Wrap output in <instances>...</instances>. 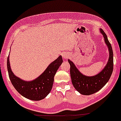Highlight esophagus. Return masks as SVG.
Segmentation results:
<instances>
[{
    "label": "esophagus",
    "mask_w": 121,
    "mask_h": 121,
    "mask_svg": "<svg viewBox=\"0 0 121 121\" xmlns=\"http://www.w3.org/2000/svg\"><path fill=\"white\" fill-rule=\"evenodd\" d=\"M61 55H62L63 58L64 59V60H67L69 58V56H70V55L68 53H63Z\"/></svg>",
    "instance_id": "1"
}]
</instances>
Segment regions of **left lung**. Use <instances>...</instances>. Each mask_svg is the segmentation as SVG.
Returning <instances> with one entry per match:
<instances>
[{
  "mask_svg": "<svg viewBox=\"0 0 121 121\" xmlns=\"http://www.w3.org/2000/svg\"><path fill=\"white\" fill-rule=\"evenodd\" d=\"M100 32L103 35L105 44L108 48L109 53L107 63L101 72L91 77L85 75L78 70L72 61L70 60H68L70 65V76L72 84L80 94L85 95H89L99 91L108 82L112 73L114 61L112 46L107 39V35L103 30L100 29Z\"/></svg>",
  "mask_w": 121,
  "mask_h": 121,
  "instance_id": "left-lung-1",
  "label": "left lung"
}]
</instances>
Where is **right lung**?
<instances>
[{"mask_svg":"<svg viewBox=\"0 0 121 121\" xmlns=\"http://www.w3.org/2000/svg\"><path fill=\"white\" fill-rule=\"evenodd\" d=\"M62 63V57L60 56L49 65L38 77L31 81L23 80L14 75L10 68L9 55L7 58V65L9 77L16 90L26 99L37 101L44 99L51 92L54 77Z\"/></svg>","mask_w":121,"mask_h":121,"instance_id":"add662e5","label":"right lung"}]
</instances>
